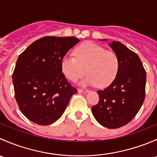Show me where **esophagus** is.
Returning a JSON list of instances; mask_svg holds the SVG:
<instances>
[{
	"mask_svg": "<svg viewBox=\"0 0 157 157\" xmlns=\"http://www.w3.org/2000/svg\"><path fill=\"white\" fill-rule=\"evenodd\" d=\"M87 90H82V89H78V93H88Z\"/></svg>",
	"mask_w": 157,
	"mask_h": 157,
	"instance_id": "1",
	"label": "esophagus"
}]
</instances>
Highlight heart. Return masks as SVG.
<instances>
[{
    "label": "heart",
    "instance_id": "1",
    "mask_svg": "<svg viewBox=\"0 0 157 157\" xmlns=\"http://www.w3.org/2000/svg\"><path fill=\"white\" fill-rule=\"evenodd\" d=\"M75 56L66 55L61 59V67L64 75L72 82L77 81L86 73L88 75L80 82L82 86L106 87L116 77L119 60L116 54L92 42L77 47Z\"/></svg>",
    "mask_w": 157,
    "mask_h": 157
}]
</instances>
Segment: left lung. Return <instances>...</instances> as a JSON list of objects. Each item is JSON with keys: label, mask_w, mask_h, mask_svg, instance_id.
<instances>
[{"label": "left lung", "mask_w": 157, "mask_h": 157, "mask_svg": "<svg viewBox=\"0 0 157 157\" xmlns=\"http://www.w3.org/2000/svg\"><path fill=\"white\" fill-rule=\"evenodd\" d=\"M109 46L118 56L119 69L108 87L97 91L99 102L92 112L101 125L113 129L130 122L143 105L146 71L138 55L122 43L115 41Z\"/></svg>", "instance_id": "obj_1"}]
</instances>
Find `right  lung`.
I'll return each mask as SVG.
<instances>
[{"label": "right lung", "instance_id": "right-lung-1", "mask_svg": "<svg viewBox=\"0 0 157 157\" xmlns=\"http://www.w3.org/2000/svg\"><path fill=\"white\" fill-rule=\"evenodd\" d=\"M79 42L72 36H46L19 56L13 74L15 98L22 113L33 122L48 125L56 121L77 92L64 77L61 62Z\"/></svg>", "mask_w": 157, "mask_h": 157}]
</instances>
